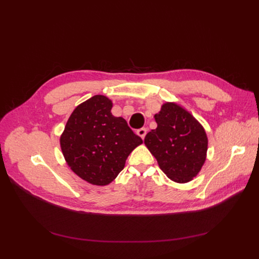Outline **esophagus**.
I'll return each instance as SVG.
<instances>
[{"label":"esophagus","instance_id":"1","mask_svg":"<svg viewBox=\"0 0 259 259\" xmlns=\"http://www.w3.org/2000/svg\"><path fill=\"white\" fill-rule=\"evenodd\" d=\"M146 134H147V128H145V127H143V128H139V130L137 131V135L142 137V139H144V138H145Z\"/></svg>","mask_w":259,"mask_h":259}]
</instances>
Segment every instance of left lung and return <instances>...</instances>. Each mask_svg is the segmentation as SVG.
<instances>
[{
    "label": "left lung",
    "instance_id": "left-lung-1",
    "mask_svg": "<svg viewBox=\"0 0 259 259\" xmlns=\"http://www.w3.org/2000/svg\"><path fill=\"white\" fill-rule=\"evenodd\" d=\"M154 119L158 127L146 135V147L169 179L179 184L190 182L206 160L204 127L176 103L163 104Z\"/></svg>",
    "mask_w": 259,
    "mask_h": 259
}]
</instances>
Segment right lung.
I'll list each match as a JSON object with an SVG mask.
<instances>
[{
	"mask_svg": "<svg viewBox=\"0 0 259 259\" xmlns=\"http://www.w3.org/2000/svg\"><path fill=\"white\" fill-rule=\"evenodd\" d=\"M111 109L108 97L93 96L74 109L60 136L69 167L92 185L110 184L130 153L143 144L123 117L112 115Z\"/></svg>",
	"mask_w": 259,
	"mask_h": 259,
	"instance_id": "right-lung-1",
	"label": "right lung"
}]
</instances>
